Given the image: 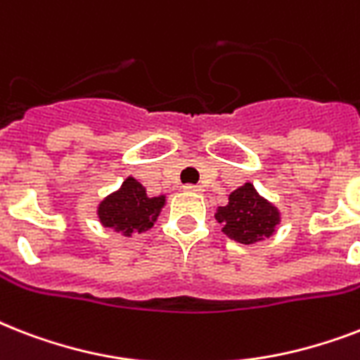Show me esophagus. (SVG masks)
Masks as SVG:
<instances>
[{
	"label": "esophagus",
	"mask_w": 360,
	"mask_h": 360,
	"mask_svg": "<svg viewBox=\"0 0 360 360\" xmlns=\"http://www.w3.org/2000/svg\"><path fill=\"white\" fill-rule=\"evenodd\" d=\"M185 191H186V192H196V194H200V192H202L203 188H202V186H200V185H186V186H185Z\"/></svg>",
	"instance_id": "obj_1"
}]
</instances>
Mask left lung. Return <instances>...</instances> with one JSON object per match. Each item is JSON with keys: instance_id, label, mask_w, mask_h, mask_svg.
<instances>
[{"instance_id": "1", "label": "left lung", "mask_w": 360, "mask_h": 360, "mask_svg": "<svg viewBox=\"0 0 360 360\" xmlns=\"http://www.w3.org/2000/svg\"><path fill=\"white\" fill-rule=\"evenodd\" d=\"M214 219L222 224V231L240 245H256L274 236L278 230V207L263 198L252 183H245L228 196V203L217 207Z\"/></svg>"}]
</instances>
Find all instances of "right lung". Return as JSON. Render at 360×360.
Segmentation results:
<instances>
[{
    "label": "right lung",
    "instance_id": "obj_1",
    "mask_svg": "<svg viewBox=\"0 0 360 360\" xmlns=\"http://www.w3.org/2000/svg\"><path fill=\"white\" fill-rule=\"evenodd\" d=\"M166 205V194L147 196L146 186L129 175L117 191L98 203L97 217L104 228L130 237L151 230Z\"/></svg>",
    "mask_w": 360,
    "mask_h": 360
}]
</instances>
